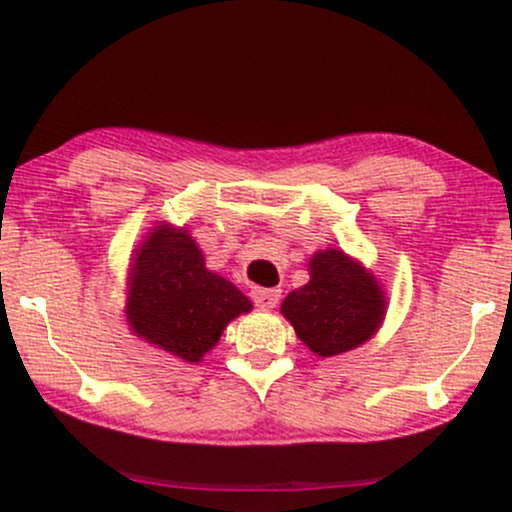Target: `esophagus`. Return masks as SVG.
<instances>
[{"instance_id":"1","label":"esophagus","mask_w":512,"mask_h":512,"mask_svg":"<svg viewBox=\"0 0 512 512\" xmlns=\"http://www.w3.org/2000/svg\"><path fill=\"white\" fill-rule=\"evenodd\" d=\"M250 296H252V301H255L257 308L269 310V308H274L276 303H279L281 291L279 289H252Z\"/></svg>"}]
</instances>
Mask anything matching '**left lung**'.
<instances>
[{
    "mask_svg": "<svg viewBox=\"0 0 512 512\" xmlns=\"http://www.w3.org/2000/svg\"><path fill=\"white\" fill-rule=\"evenodd\" d=\"M385 308V293L375 276L334 248L315 252L310 281L281 303L298 339L322 358L368 342L378 332Z\"/></svg>",
    "mask_w": 512,
    "mask_h": 512,
    "instance_id": "obj_1",
    "label": "left lung"
}]
</instances>
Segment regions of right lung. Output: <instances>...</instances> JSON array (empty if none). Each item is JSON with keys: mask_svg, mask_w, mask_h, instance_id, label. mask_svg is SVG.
I'll list each match as a JSON object with an SVG mask.
<instances>
[{"mask_svg": "<svg viewBox=\"0 0 512 512\" xmlns=\"http://www.w3.org/2000/svg\"><path fill=\"white\" fill-rule=\"evenodd\" d=\"M252 303L223 276L182 228L161 223L146 236L129 272L127 322L137 337L187 363L216 346L223 327Z\"/></svg>", "mask_w": 512, "mask_h": 512, "instance_id": "1", "label": "right lung"}]
</instances>
